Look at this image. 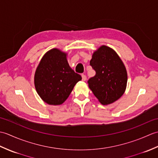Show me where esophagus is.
I'll return each mask as SVG.
<instances>
[{
  "instance_id": "1",
  "label": "esophagus",
  "mask_w": 158,
  "mask_h": 158,
  "mask_svg": "<svg viewBox=\"0 0 158 158\" xmlns=\"http://www.w3.org/2000/svg\"><path fill=\"white\" fill-rule=\"evenodd\" d=\"M81 77H82V80H83V81H85V80L87 79V77H86V75H83H83H81Z\"/></svg>"
}]
</instances>
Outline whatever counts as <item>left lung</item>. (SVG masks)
<instances>
[{"mask_svg": "<svg viewBox=\"0 0 158 158\" xmlns=\"http://www.w3.org/2000/svg\"><path fill=\"white\" fill-rule=\"evenodd\" d=\"M89 63L96 75L88 80V85L99 102L107 105L118 100L126 90L127 76L117 53L102 45L94 52Z\"/></svg>", "mask_w": 158, "mask_h": 158, "instance_id": "left-lung-1", "label": "left lung"}]
</instances>
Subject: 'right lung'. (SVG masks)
Masks as SVG:
<instances>
[{"mask_svg": "<svg viewBox=\"0 0 158 158\" xmlns=\"http://www.w3.org/2000/svg\"><path fill=\"white\" fill-rule=\"evenodd\" d=\"M66 56L58 49H52L43 56L36 69V90L48 105H62L81 80V76L70 67Z\"/></svg>", "mask_w": 158, "mask_h": 158, "instance_id": "obj_1", "label": "right lung"}]
</instances>
